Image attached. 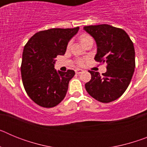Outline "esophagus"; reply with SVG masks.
<instances>
[{
	"mask_svg": "<svg viewBox=\"0 0 147 147\" xmlns=\"http://www.w3.org/2000/svg\"><path fill=\"white\" fill-rule=\"evenodd\" d=\"M75 71H76V73L77 74H82V73L83 72V70L80 69V68H78V69L75 70Z\"/></svg>",
	"mask_w": 147,
	"mask_h": 147,
	"instance_id": "esophagus-1",
	"label": "esophagus"
}]
</instances>
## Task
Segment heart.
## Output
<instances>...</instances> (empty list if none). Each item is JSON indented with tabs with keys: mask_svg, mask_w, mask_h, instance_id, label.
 Instances as JSON below:
<instances>
[{
	"mask_svg": "<svg viewBox=\"0 0 147 147\" xmlns=\"http://www.w3.org/2000/svg\"><path fill=\"white\" fill-rule=\"evenodd\" d=\"M80 42H82V44H84L85 42H86L87 41H88V40H93V39H92V37H90V36H89L88 34H82L81 36H80ZM70 45H71V43L69 42V43L67 44V48L70 47ZM83 62H84V61L82 60V59H80V60L77 61V64L80 65H82L83 64Z\"/></svg>",
	"mask_w": 147,
	"mask_h": 147,
	"instance_id": "b5f03b06",
	"label": "heart"
}]
</instances>
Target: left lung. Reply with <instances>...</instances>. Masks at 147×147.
Listing matches in <instances>:
<instances>
[{"label":"left lung","instance_id":"obj_1","mask_svg":"<svg viewBox=\"0 0 147 147\" xmlns=\"http://www.w3.org/2000/svg\"><path fill=\"white\" fill-rule=\"evenodd\" d=\"M97 45L95 60L107 63L102 74L89 71L91 80L85 84L87 92L103 103L115 101L125 92L136 67L135 49L129 35L121 28L107 24L84 27Z\"/></svg>","mask_w":147,"mask_h":147}]
</instances>
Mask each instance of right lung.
<instances>
[{
  "instance_id": "add662e5",
  "label": "right lung",
  "mask_w": 147,
  "mask_h": 147,
  "mask_svg": "<svg viewBox=\"0 0 147 147\" xmlns=\"http://www.w3.org/2000/svg\"><path fill=\"white\" fill-rule=\"evenodd\" d=\"M74 28H51L37 32L24 46L21 76L26 92L42 107H53L64 99L74 71L58 72L55 58L64 55L69 40L78 32Z\"/></svg>"
}]
</instances>
